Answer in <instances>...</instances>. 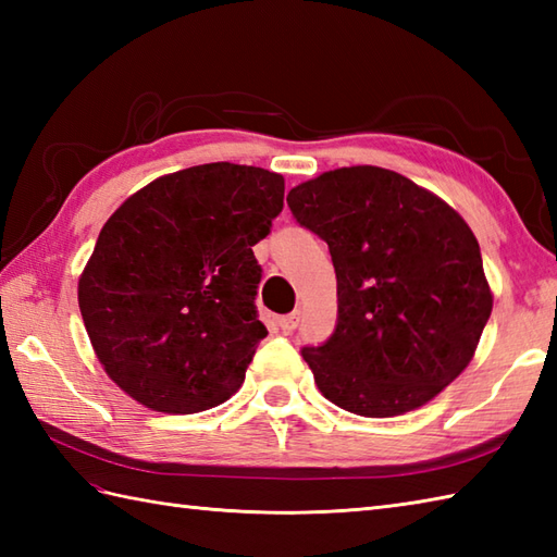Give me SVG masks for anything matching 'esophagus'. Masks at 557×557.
Instances as JSON below:
<instances>
[{"mask_svg": "<svg viewBox=\"0 0 557 557\" xmlns=\"http://www.w3.org/2000/svg\"><path fill=\"white\" fill-rule=\"evenodd\" d=\"M277 325L282 327V333H294V330H297V325H299V311H292L287 315H282Z\"/></svg>", "mask_w": 557, "mask_h": 557, "instance_id": "1", "label": "esophagus"}]
</instances>
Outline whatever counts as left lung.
<instances>
[{"label": "left lung", "mask_w": 557, "mask_h": 557, "mask_svg": "<svg viewBox=\"0 0 557 557\" xmlns=\"http://www.w3.org/2000/svg\"><path fill=\"white\" fill-rule=\"evenodd\" d=\"M287 206L327 244L337 323L301 357L333 405L385 419L467 369L493 297L474 232L445 200L371 164L294 186Z\"/></svg>", "instance_id": "1"}]
</instances>
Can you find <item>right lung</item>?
Returning a JSON list of instances; mask_svg holds the SVG:
<instances>
[{
    "mask_svg": "<svg viewBox=\"0 0 557 557\" xmlns=\"http://www.w3.org/2000/svg\"><path fill=\"white\" fill-rule=\"evenodd\" d=\"M285 180L210 162L150 182L104 222L78 280L90 345L140 405L196 413L242 387L263 277L253 246L282 212Z\"/></svg>",
    "mask_w": 557,
    "mask_h": 557,
    "instance_id": "right-lung-1",
    "label": "right lung"
}]
</instances>
